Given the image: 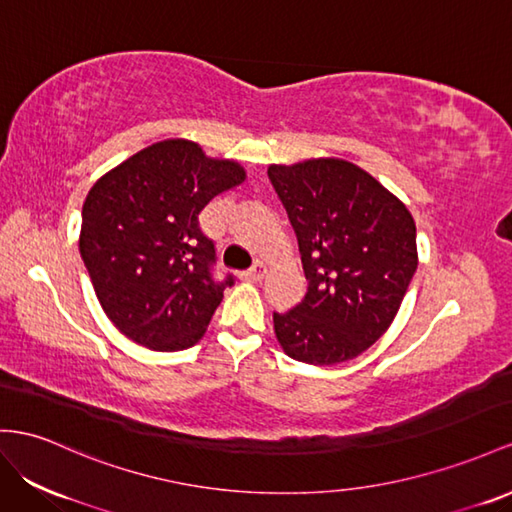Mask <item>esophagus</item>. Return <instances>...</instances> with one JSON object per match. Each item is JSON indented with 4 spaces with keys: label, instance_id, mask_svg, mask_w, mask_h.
I'll return each mask as SVG.
<instances>
[{
    "label": "esophagus",
    "instance_id": "34e87169",
    "mask_svg": "<svg viewBox=\"0 0 512 512\" xmlns=\"http://www.w3.org/2000/svg\"><path fill=\"white\" fill-rule=\"evenodd\" d=\"M268 274V268L264 266V264H255L251 270H246V272H242V279L244 281H253V283H259L261 279H264Z\"/></svg>",
    "mask_w": 512,
    "mask_h": 512
}]
</instances>
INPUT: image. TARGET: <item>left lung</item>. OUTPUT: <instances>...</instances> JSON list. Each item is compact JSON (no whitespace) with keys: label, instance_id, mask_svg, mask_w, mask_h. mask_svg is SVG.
<instances>
[{"label":"left lung","instance_id":"1","mask_svg":"<svg viewBox=\"0 0 512 512\" xmlns=\"http://www.w3.org/2000/svg\"><path fill=\"white\" fill-rule=\"evenodd\" d=\"M268 177L298 238L303 303L274 313L287 357L337 365L378 342L417 270L415 220L368 170L339 157L270 164Z\"/></svg>","mask_w":512,"mask_h":512}]
</instances>
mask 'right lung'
I'll list each match as a JSON object with an SVG mask.
<instances>
[{
	"mask_svg": "<svg viewBox=\"0 0 512 512\" xmlns=\"http://www.w3.org/2000/svg\"><path fill=\"white\" fill-rule=\"evenodd\" d=\"M246 170L186 138L155 142L101 175L82 207L80 253L106 316L157 352L194 346L233 283L214 281L199 214Z\"/></svg>",
	"mask_w": 512,
	"mask_h": 512,
	"instance_id": "1",
	"label": "right lung"
}]
</instances>
